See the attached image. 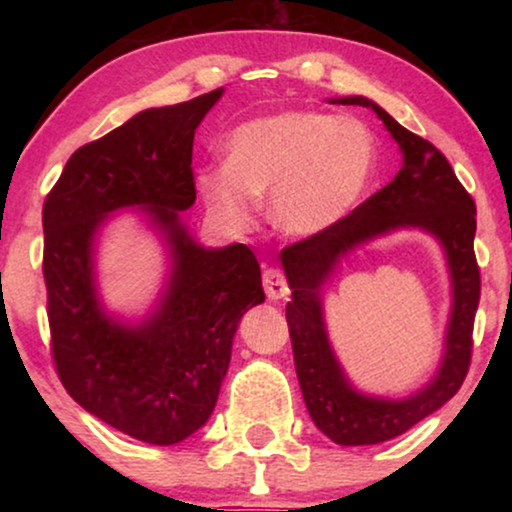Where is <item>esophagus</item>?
Listing matches in <instances>:
<instances>
[{
  "mask_svg": "<svg viewBox=\"0 0 512 512\" xmlns=\"http://www.w3.org/2000/svg\"><path fill=\"white\" fill-rule=\"evenodd\" d=\"M263 289H265V296H268L270 300H282L289 296V284H286L284 272L277 268H265L263 270Z\"/></svg>",
  "mask_w": 512,
  "mask_h": 512,
  "instance_id": "esophagus-1",
  "label": "esophagus"
}]
</instances>
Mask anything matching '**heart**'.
Returning <instances> with one entry per match:
<instances>
[{"label":"heart","mask_w":512,"mask_h":512,"mask_svg":"<svg viewBox=\"0 0 512 512\" xmlns=\"http://www.w3.org/2000/svg\"><path fill=\"white\" fill-rule=\"evenodd\" d=\"M377 172V142L354 118L286 109L237 125L226 163L198 174L207 207L240 228L270 193L272 223L286 235L317 237L359 207Z\"/></svg>","instance_id":"obj_1"}]
</instances>
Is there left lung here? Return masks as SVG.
<instances>
[{"label":"left lung","instance_id":"8db88e82","mask_svg":"<svg viewBox=\"0 0 512 512\" xmlns=\"http://www.w3.org/2000/svg\"><path fill=\"white\" fill-rule=\"evenodd\" d=\"M331 102L373 109L401 146L403 167L391 184L370 195L333 230L282 249L279 258L291 289L286 321L300 391L317 429L338 445H377L401 436L443 408L464 384L480 300V270L473 251L475 202L443 153L405 130L380 104L361 95L335 97ZM401 227L424 229L446 251L453 282L446 352L434 380L415 395L408 399L368 397L348 384L327 342L323 284L356 246Z\"/></svg>","mask_w":512,"mask_h":512}]
</instances>
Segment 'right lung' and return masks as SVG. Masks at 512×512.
I'll return each mask as SVG.
<instances>
[{
  "label": "right lung",
  "instance_id": "add662e5",
  "mask_svg": "<svg viewBox=\"0 0 512 512\" xmlns=\"http://www.w3.org/2000/svg\"><path fill=\"white\" fill-rule=\"evenodd\" d=\"M223 88L144 109L72 153L44 202L51 354L67 394L114 429L151 445L193 436L214 412L244 312L265 300L247 244L202 247L179 212L195 202L193 137ZM142 208L171 251L157 307L137 325L103 310L96 235L111 213Z\"/></svg>",
  "mask_w": 512,
  "mask_h": 512
}]
</instances>
